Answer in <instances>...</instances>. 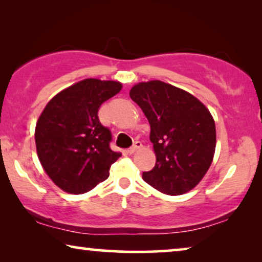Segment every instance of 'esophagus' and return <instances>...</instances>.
<instances>
[{
  "label": "esophagus",
  "mask_w": 262,
  "mask_h": 262,
  "mask_svg": "<svg viewBox=\"0 0 262 262\" xmlns=\"http://www.w3.org/2000/svg\"><path fill=\"white\" fill-rule=\"evenodd\" d=\"M141 146H142V143H141V142H139V141L135 142V144L132 145L131 148L127 149V152H128V154H134V152L137 151V150H138L139 148H141Z\"/></svg>",
  "instance_id": "obj_1"
}]
</instances>
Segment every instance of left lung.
I'll return each mask as SVG.
<instances>
[{"instance_id":"8db88e82","label":"left lung","mask_w":262,"mask_h":262,"mask_svg":"<svg viewBox=\"0 0 262 262\" xmlns=\"http://www.w3.org/2000/svg\"><path fill=\"white\" fill-rule=\"evenodd\" d=\"M130 96L150 124L156 164L143 180L157 191L180 195L206 174L216 149V126L209 110L189 93L162 81L142 82Z\"/></svg>"}]
</instances>
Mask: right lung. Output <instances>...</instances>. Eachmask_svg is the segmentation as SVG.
<instances>
[{"label":"right lung","instance_id":"add662e5","mask_svg":"<svg viewBox=\"0 0 262 262\" xmlns=\"http://www.w3.org/2000/svg\"><path fill=\"white\" fill-rule=\"evenodd\" d=\"M121 89L116 81L87 78L58 93L35 126V145L42 168L68 193L91 191L110 175L121 156L111 149L112 134L100 123V106Z\"/></svg>","mask_w":262,"mask_h":262}]
</instances>
